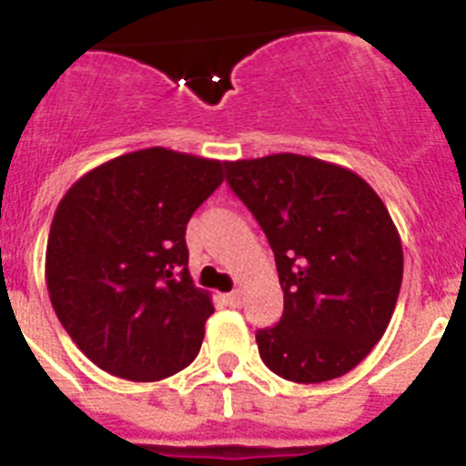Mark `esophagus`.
Wrapping results in <instances>:
<instances>
[{"label":"esophagus","instance_id":"34e87169","mask_svg":"<svg viewBox=\"0 0 466 466\" xmlns=\"http://www.w3.org/2000/svg\"><path fill=\"white\" fill-rule=\"evenodd\" d=\"M226 303L233 308H240L242 306V291L236 289V291H230V294H226Z\"/></svg>","mask_w":466,"mask_h":466}]
</instances>
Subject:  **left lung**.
I'll return each instance as SVG.
<instances>
[{"label": "left lung", "mask_w": 466, "mask_h": 466, "mask_svg": "<svg viewBox=\"0 0 466 466\" xmlns=\"http://www.w3.org/2000/svg\"><path fill=\"white\" fill-rule=\"evenodd\" d=\"M224 167L268 238L284 291L279 322L257 331L263 364L306 385L345 376L382 339L401 289V240L385 203L360 175L310 156Z\"/></svg>", "instance_id": "left-lung-1"}]
</instances>
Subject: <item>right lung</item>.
<instances>
[{
  "instance_id": "1",
  "label": "right lung",
  "mask_w": 466,
  "mask_h": 466,
  "mask_svg": "<svg viewBox=\"0 0 466 466\" xmlns=\"http://www.w3.org/2000/svg\"><path fill=\"white\" fill-rule=\"evenodd\" d=\"M221 160L151 147L102 163L53 217L46 284L53 310L93 364L154 382L196 360L209 294L188 275L187 224L224 182Z\"/></svg>"
}]
</instances>
